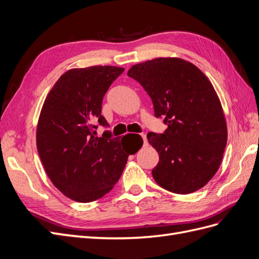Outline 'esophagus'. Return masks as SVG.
Listing matches in <instances>:
<instances>
[{
	"label": "esophagus",
	"mask_w": 259,
	"mask_h": 259,
	"mask_svg": "<svg viewBox=\"0 0 259 259\" xmlns=\"http://www.w3.org/2000/svg\"><path fill=\"white\" fill-rule=\"evenodd\" d=\"M140 136H142V138L144 139V146H146V145L148 144V142H147V137H146V135H145V134H142V135H140Z\"/></svg>",
	"instance_id": "1"
}]
</instances>
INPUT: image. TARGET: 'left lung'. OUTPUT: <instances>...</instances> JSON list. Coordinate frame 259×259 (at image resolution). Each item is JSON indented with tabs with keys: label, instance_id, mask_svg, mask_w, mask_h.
<instances>
[{
	"label": "left lung",
	"instance_id": "obj_1",
	"mask_svg": "<svg viewBox=\"0 0 259 259\" xmlns=\"http://www.w3.org/2000/svg\"><path fill=\"white\" fill-rule=\"evenodd\" d=\"M127 75L151 97L155 116H164V134L149 133L159 153L152 176L170 192L198 191L214 177L227 145V123L207 76L190 61L159 57L132 66Z\"/></svg>",
	"mask_w": 259,
	"mask_h": 259
}]
</instances>
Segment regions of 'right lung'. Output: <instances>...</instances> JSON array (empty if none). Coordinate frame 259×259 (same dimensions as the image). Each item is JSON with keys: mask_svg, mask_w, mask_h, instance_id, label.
<instances>
[{"mask_svg": "<svg viewBox=\"0 0 259 259\" xmlns=\"http://www.w3.org/2000/svg\"><path fill=\"white\" fill-rule=\"evenodd\" d=\"M124 71L113 66L70 69L46 96L36 125V148L46 175L69 199L96 201L120 179L133 151L127 136H94L96 123L108 125L101 104L109 86Z\"/></svg>", "mask_w": 259, "mask_h": 259, "instance_id": "right-lung-1", "label": "right lung"}]
</instances>
